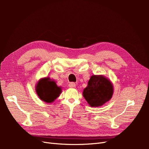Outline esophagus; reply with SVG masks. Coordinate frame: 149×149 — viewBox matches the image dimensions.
Here are the masks:
<instances>
[{
  "instance_id": "obj_1",
  "label": "esophagus",
  "mask_w": 149,
  "mask_h": 149,
  "mask_svg": "<svg viewBox=\"0 0 149 149\" xmlns=\"http://www.w3.org/2000/svg\"><path fill=\"white\" fill-rule=\"evenodd\" d=\"M69 86H70V88H75V87H76V84H75L74 83H73V82L70 83L69 84Z\"/></svg>"
}]
</instances>
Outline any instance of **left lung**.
I'll use <instances>...</instances> for the list:
<instances>
[{"label": "left lung", "instance_id": "8db88e82", "mask_svg": "<svg viewBox=\"0 0 149 149\" xmlns=\"http://www.w3.org/2000/svg\"><path fill=\"white\" fill-rule=\"evenodd\" d=\"M113 94V86L111 81L102 75H93L83 95L90 106L98 107L109 101Z\"/></svg>", "mask_w": 149, "mask_h": 149}]
</instances>
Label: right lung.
<instances>
[{"instance_id": "obj_1", "label": "right lung", "mask_w": 149, "mask_h": 149, "mask_svg": "<svg viewBox=\"0 0 149 149\" xmlns=\"http://www.w3.org/2000/svg\"><path fill=\"white\" fill-rule=\"evenodd\" d=\"M35 90L40 100L47 103L53 102L61 93V88L48 77L40 79Z\"/></svg>"}]
</instances>
